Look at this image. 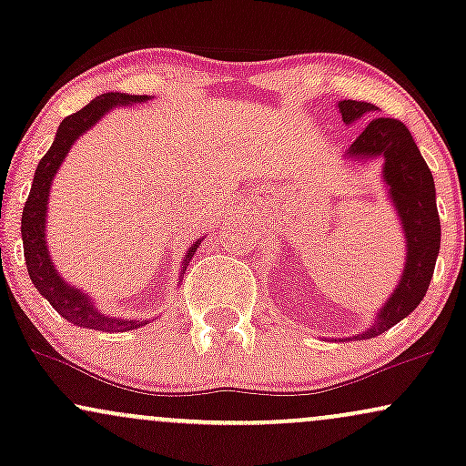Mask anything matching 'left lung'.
<instances>
[{"mask_svg": "<svg viewBox=\"0 0 466 466\" xmlns=\"http://www.w3.org/2000/svg\"><path fill=\"white\" fill-rule=\"evenodd\" d=\"M341 120L346 125L360 120L361 116L374 114L377 106L361 100H341L339 105ZM350 159H383V179L390 188L397 215L403 223L405 234V269L397 289L388 298L381 311L374 318V324L355 339L377 337L399 324L400 319L419 307L430 289L431 276L441 249V217L436 210V188L431 170L427 168L425 159L411 140L408 127L394 117H374L368 122L361 136L350 144Z\"/></svg>", "mask_w": 466, "mask_h": 466, "instance_id": "8db88e82", "label": "left lung"}]
</instances>
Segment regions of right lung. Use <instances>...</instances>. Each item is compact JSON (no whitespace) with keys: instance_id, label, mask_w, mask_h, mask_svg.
<instances>
[{"instance_id":"obj_1","label":"right lung","mask_w":466,"mask_h":466,"mask_svg":"<svg viewBox=\"0 0 466 466\" xmlns=\"http://www.w3.org/2000/svg\"><path fill=\"white\" fill-rule=\"evenodd\" d=\"M147 98L148 96H129L111 92L98 96V98H94L92 103L85 105L83 109L76 111V114L67 116L66 120L58 125L56 137L55 142H52L50 151L41 157L39 166H36L28 201H25L24 215H21V238H24L25 267H28L32 285H35L36 291L52 304V309H56V313H61L63 318H66L67 322H72L74 326H83V329L122 333V330L140 329V326L147 324V319L109 318V315L100 313L98 309H94L92 298L80 293L78 289L69 287L61 278V274H58L56 267L52 265L46 245V212L47 197H50V184L52 179H55L58 166L63 164L69 148H72V144L76 142L85 131L92 129L106 111L114 109L117 105L144 103ZM199 245L201 240H197V243L188 249V254L184 256V267H188L190 258L195 256Z\"/></svg>"}]
</instances>
